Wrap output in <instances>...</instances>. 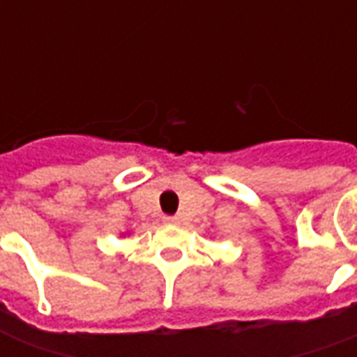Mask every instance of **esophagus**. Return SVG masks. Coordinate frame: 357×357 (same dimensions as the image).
I'll return each mask as SVG.
<instances>
[{
    "instance_id": "obj_1",
    "label": "esophagus",
    "mask_w": 357,
    "mask_h": 357,
    "mask_svg": "<svg viewBox=\"0 0 357 357\" xmlns=\"http://www.w3.org/2000/svg\"><path fill=\"white\" fill-rule=\"evenodd\" d=\"M162 222H164V224H178L179 218L178 216H164Z\"/></svg>"
}]
</instances>
